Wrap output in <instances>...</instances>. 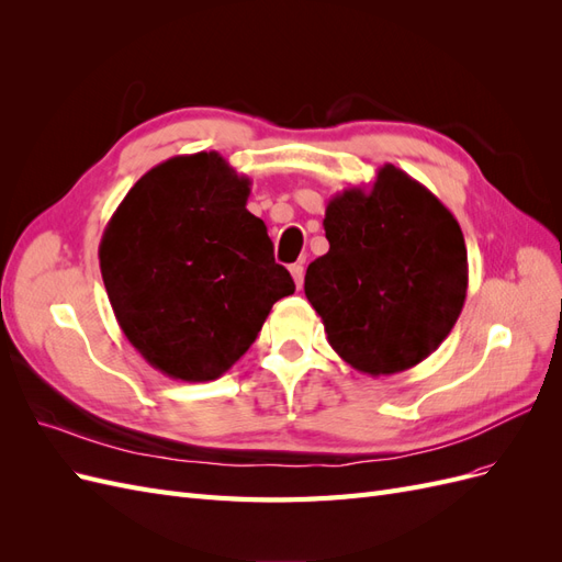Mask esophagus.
<instances>
[{
	"label": "esophagus",
	"mask_w": 562,
	"mask_h": 562,
	"mask_svg": "<svg viewBox=\"0 0 562 562\" xmlns=\"http://www.w3.org/2000/svg\"><path fill=\"white\" fill-rule=\"evenodd\" d=\"M291 274H293L295 285L302 288V283H304V267H302V265H293V267H291Z\"/></svg>",
	"instance_id": "1"
}]
</instances>
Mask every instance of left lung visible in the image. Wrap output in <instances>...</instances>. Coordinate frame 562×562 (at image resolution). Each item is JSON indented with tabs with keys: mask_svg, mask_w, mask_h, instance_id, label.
Returning <instances> with one entry per match:
<instances>
[{
	"mask_svg": "<svg viewBox=\"0 0 562 562\" xmlns=\"http://www.w3.org/2000/svg\"><path fill=\"white\" fill-rule=\"evenodd\" d=\"M330 250L304 277L339 359L394 375L427 359L462 314L464 234L427 187L384 164L370 190L347 187L323 217Z\"/></svg>",
	"mask_w": 562,
	"mask_h": 562,
	"instance_id": "8db88e82",
	"label": "left lung"
}]
</instances>
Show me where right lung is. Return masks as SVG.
Returning <instances> with one entry per match:
<instances>
[{
    "label": "right lung",
    "mask_w": 562,
    "mask_h": 562,
    "mask_svg": "<svg viewBox=\"0 0 562 562\" xmlns=\"http://www.w3.org/2000/svg\"><path fill=\"white\" fill-rule=\"evenodd\" d=\"M250 180L217 151L161 161L135 182L100 239V271L119 328L143 359L182 382L217 380L293 295Z\"/></svg>",
    "instance_id": "add662e5"
}]
</instances>
